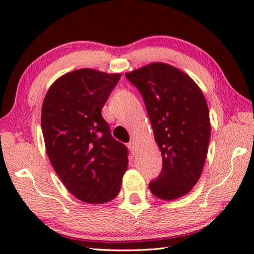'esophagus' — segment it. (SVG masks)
<instances>
[{
	"instance_id": "34e87169",
	"label": "esophagus",
	"mask_w": 254,
	"mask_h": 254,
	"mask_svg": "<svg viewBox=\"0 0 254 254\" xmlns=\"http://www.w3.org/2000/svg\"><path fill=\"white\" fill-rule=\"evenodd\" d=\"M127 147H128V149H130V151H131L132 154H136V152H137V147H136L135 141H132V142L128 143Z\"/></svg>"
}]
</instances>
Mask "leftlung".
I'll list each match as a JSON object with an SVG mask.
<instances>
[{
    "instance_id": "8db88e82",
    "label": "left lung",
    "mask_w": 254,
    "mask_h": 254,
    "mask_svg": "<svg viewBox=\"0 0 254 254\" xmlns=\"http://www.w3.org/2000/svg\"><path fill=\"white\" fill-rule=\"evenodd\" d=\"M126 77L142 95L161 151V173L150 182V190L161 199L179 198L198 182L207 157L210 123L204 94L184 71L163 63Z\"/></svg>"
}]
</instances>
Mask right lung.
I'll return each instance as SVG.
<instances>
[{"label":"right lung","mask_w":254,"mask_h":254,"mask_svg":"<svg viewBox=\"0 0 254 254\" xmlns=\"http://www.w3.org/2000/svg\"><path fill=\"white\" fill-rule=\"evenodd\" d=\"M120 78L89 68L74 70L51 85L42 104L51 165L68 190L89 204L117 197L127 168V148L112 136L101 113Z\"/></svg>","instance_id":"add662e5"}]
</instances>
